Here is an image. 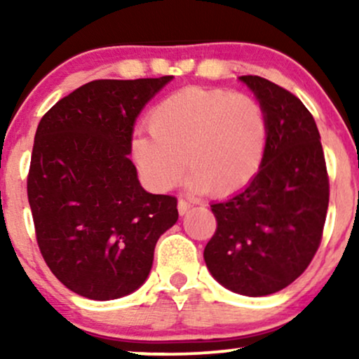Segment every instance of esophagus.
I'll use <instances>...</instances> for the list:
<instances>
[{
  "label": "esophagus",
  "instance_id": "obj_1",
  "mask_svg": "<svg viewBox=\"0 0 359 359\" xmlns=\"http://www.w3.org/2000/svg\"><path fill=\"white\" fill-rule=\"evenodd\" d=\"M177 209H179L180 216H184V214L191 209V204H189L185 199H179V203H177Z\"/></svg>",
  "mask_w": 359,
  "mask_h": 359
}]
</instances>
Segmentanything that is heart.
Returning a JSON list of instances; mask_svg holds the SVG:
<instances>
[{"label":"heart","instance_id":"obj_1","mask_svg":"<svg viewBox=\"0 0 359 359\" xmlns=\"http://www.w3.org/2000/svg\"><path fill=\"white\" fill-rule=\"evenodd\" d=\"M150 131H135L131 155L145 182L168 191L187 170L189 189L226 197L246 187L262 167L269 125L248 94L185 88L151 109Z\"/></svg>","mask_w":359,"mask_h":359}]
</instances>
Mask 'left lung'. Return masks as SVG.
I'll return each instance as SVG.
<instances>
[{
    "instance_id": "obj_1",
    "label": "left lung",
    "mask_w": 359,
    "mask_h": 359,
    "mask_svg": "<svg viewBox=\"0 0 359 359\" xmlns=\"http://www.w3.org/2000/svg\"><path fill=\"white\" fill-rule=\"evenodd\" d=\"M240 79L265 111V156L245 191L211 205L217 228L204 259L222 287L262 297L290 285L314 258L329 177L319 130L302 101L259 76Z\"/></svg>"
}]
</instances>
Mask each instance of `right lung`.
<instances>
[{"label":"right lung","mask_w":359,"mask_h":359,"mask_svg":"<svg viewBox=\"0 0 359 359\" xmlns=\"http://www.w3.org/2000/svg\"><path fill=\"white\" fill-rule=\"evenodd\" d=\"M174 77L90 81L40 119L27 179L36 243L69 290L93 300L143 285L174 196L140 185L131 137L140 111Z\"/></svg>","instance_id":"right-lung-1"}]
</instances>
